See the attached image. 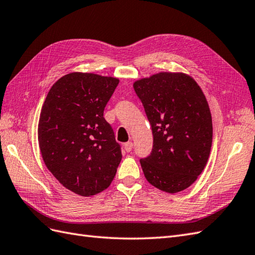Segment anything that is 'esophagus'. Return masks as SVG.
<instances>
[{
  "mask_svg": "<svg viewBox=\"0 0 255 255\" xmlns=\"http://www.w3.org/2000/svg\"><path fill=\"white\" fill-rule=\"evenodd\" d=\"M132 142H126L125 144H124V148H125L126 152H130L132 149Z\"/></svg>",
  "mask_w": 255,
  "mask_h": 255,
  "instance_id": "1",
  "label": "esophagus"
}]
</instances>
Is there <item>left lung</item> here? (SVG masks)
Masks as SVG:
<instances>
[{
	"mask_svg": "<svg viewBox=\"0 0 255 255\" xmlns=\"http://www.w3.org/2000/svg\"><path fill=\"white\" fill-rule=\"evenodd\" d=\"M152 126L151 155L140 160L149 184L169 194L186 190L204 170L212 145L205 94L183 72H159L133 83Z\"/></svg>",
	"mask_w": 255,
	"mask_h": 255,
	"instance_id": "1",
	"label": "left lung"
}]
</instances>
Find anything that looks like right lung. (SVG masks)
Here are the masks:
<instances>
[{
	"label": "right lung",
	"mask_w": 255,
	"mask_h": 255,
	"mask_svg": "<svg viewBox=\"0 0 255 255\" xmlns=\"http://www.w3.org/2000/svg\"><path fill=\"white\" fill-rule=\"evenodd\" d=\"M120 80L72 72L49 89L37 139L48 170L67 190L88 197L112 183L122 160L119 143L103 111Z\"/></svg>",
	"instance_id": "add662e5"
}]
</instances>
